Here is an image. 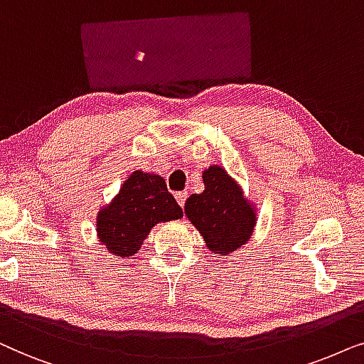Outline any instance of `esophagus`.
<instances>
[{"instance_id":"obj_1","label":"esophagus","mask_w":364,"mask_h":364,"mask_svg":"<svg viewBox=\"0 0 364 364\" xmlns=\"http://www.w3.org/2000/svg\"><path fill=\"white\" fill-rule=\"evenodd\" d=\"M174 198H176V201H178V205L179 206H185V203H186V200H188V193L186 191H178L176 195H174Z\"/></svg>"}]
</instances>
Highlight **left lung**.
Here are the masks:
<instances>
[{"mask_svg":"<svg viewBox=\"0 0 364 364\" xmlns=\"http://www.w3.org/2000/svg\"><path fill=\"white\" fill-rule=\"evenodd\" d=\"M203 183L205 191L188 198L185 215L201 232L211 253L228 256L250 241L256 211L220 164L205 169Z\"/></svg>","mask_w":364,"mask_h":364,"instance_id":"8db88e82","label":"left lung"}]
</instances>
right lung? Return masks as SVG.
<instances>
[{
  "label": "right lung",
  "mask_w": 364,
  "mask_h": 364,
  "mask_svg": "<svg viewBox=\"0 0 364 364\" xmlns=\"http://www.w3.org/2000/svg\"><path fill=\"white\" fill-rule=\"evenodd\" d=\"M183 210L159 174L134 171L98 213L96 232L109 253L133 256L158 223L179 220Z\"/></svg>",
  "instance_id": "1"
}]
</instances>
